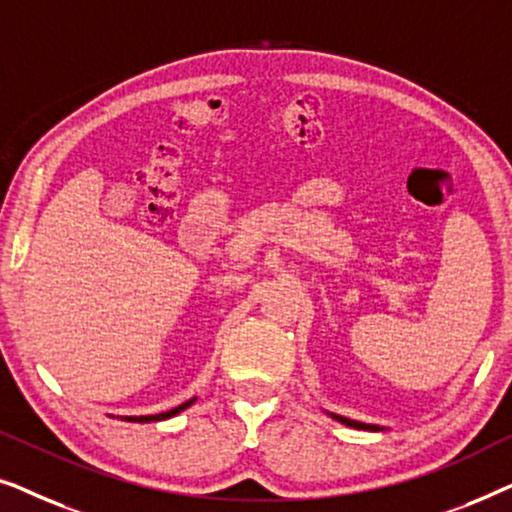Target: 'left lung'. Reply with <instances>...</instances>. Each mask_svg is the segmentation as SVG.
<instances>
[{
  "label": "left lung",
  "mask_w": 512,
  "mask_h": 512,
  "mask_svg": "<svg viewBox=\"0 0 512 512\" xmlns=\"http://www.w3.org/2000/svg\"><path fill=\"white\" fill-rule=\"evenodd\" d=\"M326 415H331L335 422L349 426V429H361V431H387V426H377V424H366V422H356V419H349V417H342V415H333V412H326Z\"/></svg>",
  "instance_id": "1"
}]
</instances>
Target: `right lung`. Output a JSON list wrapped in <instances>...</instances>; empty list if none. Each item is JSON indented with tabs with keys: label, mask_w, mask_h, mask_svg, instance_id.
<instances>
[{
	"label": "right lung",
	"mask_w": 512,
	"mask_h": 512,
	"mask_svg": "<svg viewBox=\"0 0 512 512\" xmlns=\"http://www.w3.org/2000/svg\"><path fill=\"white\" fill-rule=\"evenodd\" d=\"M195 403V398H191V401L181 403L177 405V408L167 410V412H158V415H142V417H121L123 422H139V424H149V422H163V419H170V417H177L179 412H184L186 408H191V405Z\"/></svg>",
	"instance_id": "right-lung-1"
}]
</instances>
